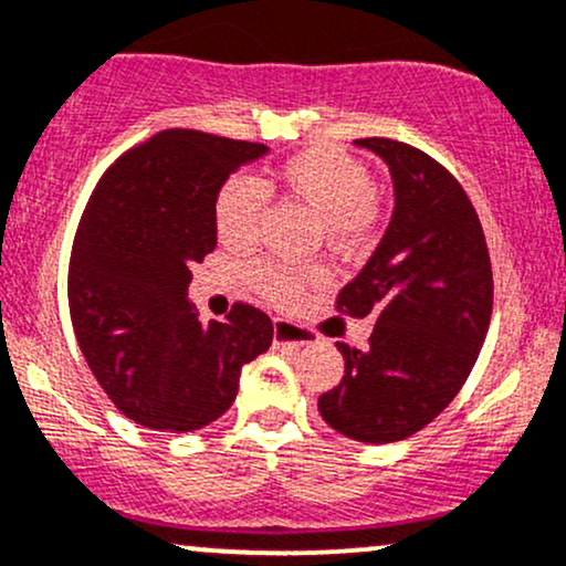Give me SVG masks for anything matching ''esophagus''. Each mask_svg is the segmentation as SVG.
I'll return each mask as SVG.
<instances>
[{
	"instance_id": "1",
	"label": "esophagus",
	"mask_w": 566,
	"mask_h": 566,
	"mask_svg": "<svg viewBox=\"0 0 566 566\" xmlns=\"http://www.w3.org/2000/svg\"><path fill=\"white\" fill-rule=\"evenodd\" d=\"M313 343V332L305 329V326L287 322V318H276L274 322V345L276 348H290L297 350L303 345Z\"/></svg>"
}]
</instances>
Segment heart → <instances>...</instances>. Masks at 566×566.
I'll return each mask as SVG.
<instances>
[{"label": "heart", "mask_w": 566, "mask_h": 566, "mask_svg": "<svg viewBox=\"0 0 566 566\" xmlns=\"http://www.w3.org/2000/svg\"><path fill=\"white\" fill-rule=\"evenodd\" d=\"M284 189L311 210H316L326 242L339 250L364 248L382 221V206L374 195L369 168L337 147H308L292 155L279 168ZM269 189L255 176H231L218 189L213 202L216 231L234 250L250 248L261 231ZM326 274L322 265H287L258 261L248 279L258 295L274 305H295Z\"/></svg>", "instance_id": "obj_1"}]
</instances>
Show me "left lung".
Instances as JSON below:
<instances>
[{
    "label": "left lung",
    "mask_w": 566,
    "mask_h": 566,
    "mask_svg": "<svg viewBox=\"0 0 566 566\" xmlns=\"http://www.w3.org/2000/svg\"><path fill=\"white\" fill-rule=\"evenodd\" d=\"M356 145L390 168L395 210L337 295L339 313L377 318L369 348L337 343L345 374L318 411L345 438L382 446L430 424L464 387L493 313V269L478 210L446 166L382 136Z\"/></svg>",
    "instance_id": "left-lung-1"
}]
</instances>
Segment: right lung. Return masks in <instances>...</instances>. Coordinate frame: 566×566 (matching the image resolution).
I'll return each instance as SVG.
<instances>
[{"label":"right lung","instance_id":"obj_1","mask_svg":"<svg viewBox=\"0 0 566 566\" xmlns=\"http://www.w3.org/2000/svg\"><path fill=\"white\" fill-rule=\"evenodd\" d=\"M269 147L168 128L102 174L81 216L67 265L78 348L124 417L160 432L208 427L234 403L240 371L269 350L274 324L231 305L200 322L187 301L192 263L216 248L221 184Z\"/></svg>","mask_w":566,"mask_h":566}]
</instances>
